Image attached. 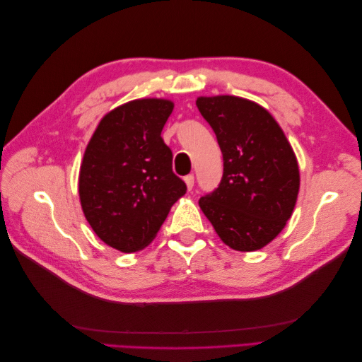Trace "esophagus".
Listing matches in <instances>:
<instances>
[{"instance_id": "34e87169", "label": "esophagus", "mask_w": 362, "mask_h": 362, "mask_svg": "<svg viewBox=\"0 0 362 362\" xmlns=\"http://www.w3.org/2000/svg\"><path fill=\"white\" fill-rule=\"evenodd\" d=\"M183 180H185L188 189H193V187H194V175L193 174H188Z\"/></svg>"}]
</instances>
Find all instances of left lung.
Listing matches in <instances>:
<instances>
[{
    "instance_id": "obj_1",
    "label": "left lung",
    "mask_w": 362,
    "mask_h": 362,
    "mask_svg": "<svg viewBox=\"0 0 362 362\" xmlns=\"http://www.w3.org/2000/svg\"><path fill=\"white\" fill-rule=\"evenodd\" d=\"M224 160L218 188L199 206L228 247L253 252L271 243L294 211L300 175L289 141L263 107L236 96L197 98Z\"/></svg>"
}]
</instances>
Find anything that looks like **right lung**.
Returning a JSON list of instances; mask_svg holds the SVG:
<instances>
[{
	"label": "right lung",
	"mask_w": 362,
	"mask_h": 362,
	"mask_svg": "<svg viewBox=\"0 0 362 362\" xmlns=\"http://www.w3.org/2000/svg\"><path fill=\"white\" fill-rule=\"evenodd\" d=\"M173 109L166 99H136L117 107L99 122L83 153L82 210L95 233L113 249H144L187 193L161 138Z\"/></svg>",
	"instance_id": "add662e5"
}]
</instances>
